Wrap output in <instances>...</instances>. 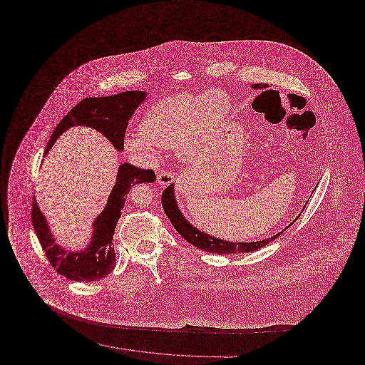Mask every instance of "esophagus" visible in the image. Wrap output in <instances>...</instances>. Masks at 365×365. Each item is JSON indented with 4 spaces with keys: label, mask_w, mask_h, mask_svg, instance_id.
Listing matches in <instances>:
<instances>
[{
    "label": "esophagus",
    "mask_w": 365,
    "mask_h": 365,
    "mask_svg": "<svg viewBox=\"0 0 365 365\" xmlns=\"http://www.w3.org/2000/svg\"><path fill=\"white\" fill-rule=\"evenodd\" d=\"M157 182H158L160 186L165 187V186H168L174 182V176L168 171H161L160 174L157 175Z\"/></svg>",
    "instance_id": "esophagus-1"
}]
</instances>
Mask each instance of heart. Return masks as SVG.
Wrapping results in <instances>:
<instances>
[{
  "instance_id": "b5f03b06",
  "label": "heart",
  "mask_w": 365,
  "mask_h": 365,
  "mask_svg": "<svg viewBox=\"0 0 365 365\" xmlns=\"http://www.w3.org/2000/svg\"><path fill=\"white\" fill-rule=\"evenodd\" d=\"M226 97L213 90L208 94H178L150 106L140 131L124 140L125 149L145 158L156 157V145L176 148L180 158L191 160L227 115Z\"/></svg>"
}]
</instances>
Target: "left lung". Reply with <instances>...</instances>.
<instances>
[{
    "mask_svg": "<svg viewBox=\"0 0 365 365\" xmlns=\"http://www.w3.org/2000/svg\"><path fill=\"white\" fill-rule=\"evenodd\" d=\"M253 88H267L268 85L264 83H257V85H252ZM268 91V90H265ZM262 91V93H265ZM261 93V94H262ZM161 204H163V209L165 212V215L168 216L170 222L173 223L175 230L187 241V242L192 243L195 247L205 250L209 253H217V255H232V253H249V252H255L259 250L260 247H264L265 245H268L272 241H275L280 234H283L286 231V228L292 226L295 220L299 217V215L295 217L294 222H292L289 226L286 227L284 230H282L277 235L267 238V240H261V241H256V242H230V241H225L216 237H212L207 232L198 230L197 227L192 226L190 222L183 216V213L180 212V209L178 207L176 198H175V186L174 183L170 185L165 190L163 191L161 194ZM307 205V204H305ZM304 210V209H302ZM302 213V212H301Z\"/></svg>",
    "mask_w": 365,
    "mask_h": 365,
    "instance_id": "8db88e82",
    "label": "left lung"
}]
</instances>
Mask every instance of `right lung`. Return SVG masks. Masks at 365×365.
<instances>
[{
  "label": "right lung",
  "mask_w": 365,
  "mask_h": 365,
  "mask_svg": "<svg viewBox=\"0 0 365 365\" xmlns=\"http://www.w3.org/2000/svg\"><path fill=\"white\" fill-rule=\"evenodd\" d=\"M146 91H123L110 97H88L73 106L67 116L57 124L52 137L45 149V156L52 149L57 138L75 125H86L100 131L105 138L123 150L124 134L130 118L139 105L146 100ZM156 175L152 170H142L128 163L120 164L116 176V183L108 197L104 210L93 223L91 240L83 250L70 252L56 243L49 225L33 201L31 219L35 234L51 261L53 268L63 277L75 282H96L109 275L116 265V255L112 245L115 228L122 215L127 194L138 183H153Z\"/></svg>",
  "instance_id": "add662e5"
}]
</instances>
